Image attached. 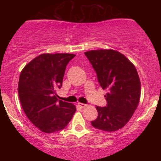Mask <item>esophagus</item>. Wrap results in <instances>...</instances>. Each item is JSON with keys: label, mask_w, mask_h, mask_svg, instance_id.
<instances>
[{"label": "esophagus", "mask_w": 161, "mask_h": 161, "mask_svg": "<svg viewBox=\"0 0 161 161\" xmlns=\"http://www.w3.org/2000/svg\"><path fill=\"white\" fill-rule=\"evenodd\" d=\"M78 105H79V106L82 108H85V107L86 106V104H85V103H78Z\"/></svg>", "instance_id": "34e87169"}]
</instances>
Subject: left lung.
<instances>
[{
	"label": "left lung",
	"mask_w": 161,
	"mask_h": 161,
	"mask_svg": "<svg viewBox=\"0 0 161 161\" xmlns=\"http://www.w3.org/2000/svg\"><path fill=\"white\" fill-rule=\"evenodd\" d=\"M97 73L98 82L108 92L105 107L97 106L98 116L91 125L106 131L124 127L139 104L141 84L136 69L122 53L114 50L85 52Z\"/></svg>",
	"instance_id": "obj_1"
}]
</instances>
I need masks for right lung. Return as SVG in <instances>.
I'll list each match as a JSON object with an SVG mask.
<instances>
[{"instance_id":"obj_1","label":"right lung","mask_w":161,"mask_h":161,"mask_svg":"<svg viewBox=\"0 0 161 161\" xmlns=\"http://www.w3.org/2000/svg\"><path fill=\"white\" fill-rule=\"evenodd\" d=\"M72 53H43L25 66L18 86L19 100L27 118L46 133L64 129L75 112L72 103L58 100L66 66Z\"/></svg>"}]
</instances>
